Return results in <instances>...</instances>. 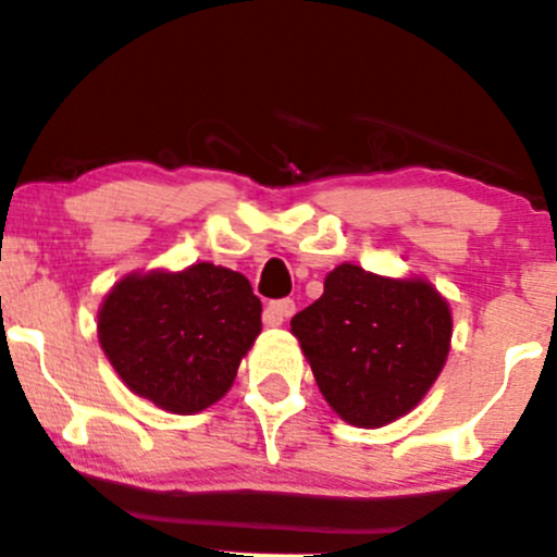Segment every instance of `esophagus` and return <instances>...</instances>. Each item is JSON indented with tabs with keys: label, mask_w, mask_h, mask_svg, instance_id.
<instances>
[{
	"label": "esophagus",
	"mask_w": 557,
	"mask_h": 557,
	"mask_svg": "<svg viewBox=\"0 0 557 557\" xmlns=\"http://www.w3.org/2000/svg\"><path fill=\"white\" fill-rule=\"evenodd\" d=\"M296 311V304L290 301V298H280V301H269L267 309H264V325L267 327H277L283 325L285 320Z\"/></svg>",
	"instance_id": "1"
}]
</instances>
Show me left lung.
<instances>
[{"label": "left lung", "mask_w": 557, "mask_h": 557, "mask_svg": "<svg viewBox=\"0 0 557 557\" xmlns=\"http://www.w3.org/2000/svg\"><path fill=\"white\" fill-rule=\"evenodd\" d=\"M327 405L359 428H381L418 407L442 372L451 311L420 277L394 280L341 264L325 293L290 320Z\"/></svg>", "instance_id": "obj_1"}]
</instances>
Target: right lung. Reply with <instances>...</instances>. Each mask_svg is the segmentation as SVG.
<instances>
[{
	"instance_id": "obj_1",
	"label": "right lung",
	"mask_w": 557,
	"mask_h": 557,
	"mask_svg": "<svg viewBox=\"0 0 557 557\" xmlns=\"http://www.w3.org/2000/svg\"><path fill=\"white\" fill-rule=\"evenodd\" d=\"M259 333L261 301L248 280L209 261L126 274L97 314L100 346L121 381L174 414L222 399Z\"/></svg>"
}]
</instances>
